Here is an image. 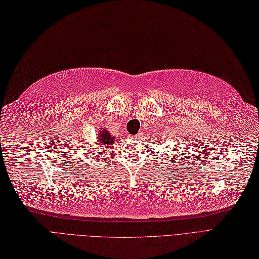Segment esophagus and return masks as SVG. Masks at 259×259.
Instances as JSON below:
<instances>
[{"mask_svg":"<svg viewBox=\"0 0 259 259\" xmlns=\"http://www.w3.org/2000/svg\"><path fill=\"white\" fill-rule=\"evenodd\" d=\"M140 138H142V133H138V135H136V136H131V139H133V140H139Z\"/></svg>","mask_w":259,"mask_h":259,"instance_id":"esophagus-1","label":"esophagus"}]
</instances>
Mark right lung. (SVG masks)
<instances>
[{"label": "right lung", "mask_w": 259, "mask_h": 259, "mask_svg": "<svg viewBox=\"0 0 259 259\" xmlns=\"http://www.w3.org/2000/svg\"><path fill=\"white\" fill-rule=\"evenodd\" d=\"M115 141H117V139L113 137L102 124V128H100L97 132V142H95L96 145H101L103 149H106L110 148V146H112L115 143ZM98 149L99 148H96V151H98Z\"/></svg>", "instance_id": "add662e5"}]
</instances>
